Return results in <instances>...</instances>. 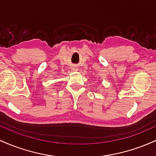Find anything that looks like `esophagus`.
Returning <instances> with one entry per match:
<instances>
[{
    "mask_svg": "<svg viewBox=\"0 0 156 156\" xmlns=\"http://www.w3.org/2000/svg\"><path fill=\"white\" fill-rule=\"evenodd\" d=\"M77 69H77L76 67H73V70H74V71H76Z\"/></svg>",
    "mask_w": 156,
    "mask_h": 156,
    "instance_id": "esophagus-1",
    "label": "esophagus"
}]
</instances>
